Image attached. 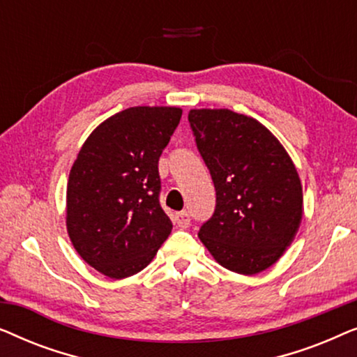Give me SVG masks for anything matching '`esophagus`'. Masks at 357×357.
<instances>
[{
  "instance_id": "obj_1",
  "label": "esophagus",
  "mask_w": 357,
  "mask_h": 357,
  "mask_svg": "<svg viewBox=\"0 0 357 357\" xmlns=\"http://www.w3.org/2000/svg\"><path fill=\"white\" fill-rule=\"evenodd\" d=\"M174 221L178 227L187 229V227H190V214L187 211H180L174 216Z\"/></svg>"
}]
</instances>
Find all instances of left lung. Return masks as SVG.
I'll list each match as a JSON object with an SVG mask.
<instances>
[{
    "instance_id": "left-lung-1",
    "label": "left lung",
    "mask_w": 357,
    "mask_h": 357,
    "mask_svg": "<svg viewBox=\"0 0 357 357\" xmlns=\"http://www.w3.org/2000/svg\"><path fill=\"white\" fill-rule=\"evenodd\" d=\"M197 148L216 188L198 237L219 265L257 275L280 260L302 221L296 165L268 128L227 109L190 110Z\"/></svg>"
}]
</instances>
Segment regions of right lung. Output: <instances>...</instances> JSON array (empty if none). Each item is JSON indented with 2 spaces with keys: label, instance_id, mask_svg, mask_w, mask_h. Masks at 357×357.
<instances>
[{
  "label": "right lung",
  "instance_id": "add662e5",
  "mask_svg": "<svg viewBox=\"0 0 357 357\" xmlns=\"http://www.w3.org/2000/svg\"><path fill=\"white\" fill-rule=\"evenodd\" d=\"M178 107H130L89 135L66 188V229L87 265L121 280L153 260L172 231L160 208L159 158Z\"/></svg>",
  "mask_w": 357,
  "mask_h": 357
}]
</instances>
